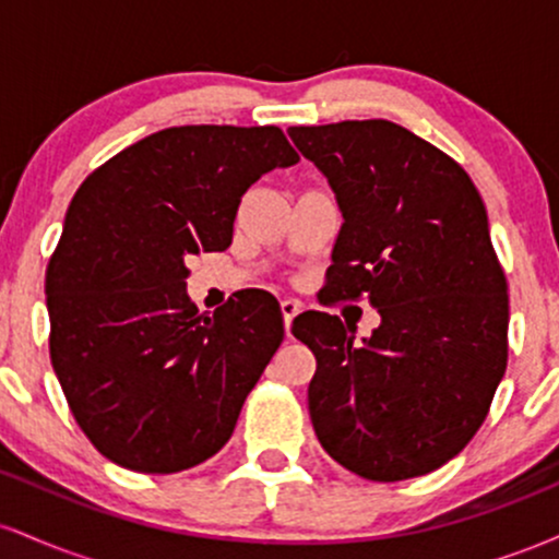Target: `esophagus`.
Masks as SVG:
<instances>
[{"instance_id": "esophagus-1", "label": "esophagus", "mask_w": 559, "mask_h": 559, "mask_svg": "<svg viewBox=\"0 0 559 559\" xmlns=\"http://www.w3.org/2000/svg\"><path fill=\"white\" fill-rule=\"evenodd\" d=\"M281 312H284V329H286V336H292V320L299 316L301 312V305L297 299H284L281 301Z\"/></svg>"}]
</instances>
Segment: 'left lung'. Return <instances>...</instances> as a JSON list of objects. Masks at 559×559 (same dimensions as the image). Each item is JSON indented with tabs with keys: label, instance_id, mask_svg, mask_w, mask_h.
Masks as SVG:
<instances>
[{
	"label": "left lung",
	"instance_id": "left-lung-1",
	"mask_svg": "<svg viewBox=\"0 0 559 559\" xmlns=\"http://www.w3.org/2000/svg\"><path fill=\"white\" fill-rule=\"evenodd\" d=\"M323 173L342 230L331 294L365 297L381 325L294 318L316 355L307 389L325 452L368 480L426 476L465 449L507 368V281L471 176L391 120L288 128Z\"/></svg>",
	"mask_w": 559,
	"mask_h": 559
}]
</instances>
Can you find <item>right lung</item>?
Returning <instances> with one entry per match:
<instances>
[{
	"instance_id": "right-lung-1",
	"label": "right lung",
	"mask_w": 559,
	"mask_h": 559,
	"mask_svg": "<svg viewBox=\"0 0 559 559\" xmlns=\"http://www.w3.org/2000/svg\"><path fill=\"white\" fill-rule=\"evenodd\" d=\"M294 163L275 126H178L75 191L47 267L49 355L83 433L115 465L178 473L234 433L284 318L260 288L202 316L186 258L228 249L243 191Z\"/></svg>"
}]
</instances>
